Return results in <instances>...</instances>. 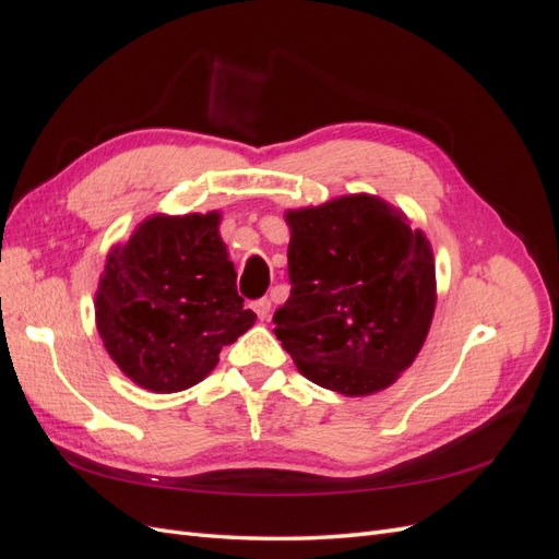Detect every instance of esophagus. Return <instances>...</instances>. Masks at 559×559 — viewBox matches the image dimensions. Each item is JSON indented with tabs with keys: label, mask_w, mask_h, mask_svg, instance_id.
I'll return each mask as SVG.
<instances>
[{
	"label": "esophagus",
	"mask_w": 559,
	"mask_h": 559,
	"mask_svg": "<svg viewBox=\"0 0 559 559\" xmlns=\"http://www.w3.org/2000/svg\"><path fill=\"white\" fill-rule=\"evenodd\" d=\"M251 310L259 314L261 321H265V319L270 317V310H273V302H270L267 298H261V300H257V302H251Z\"/></svg>",
	"instance_id": "obj_1"
}]
</instances>
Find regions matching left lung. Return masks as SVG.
Instances as JSON below:
<instances>
[{
    "instance_id": "obj_1",
    "label": "left lung",
    "mask_w": 559,
    "mask_h": 559,
    "mask_svg": "<svg viewBox=\"0 0 559 559\" xmlns=\"http://www.w3.org/2000/svg\"><path fill=\"white\" fill-rule=\"evenodd\" d=\"M292 296L275 335L310 382L343 396L392 386L425 345L436 261L425 230L386 200L349 193L286 210Z\"/></svg>"
}]
</instances>
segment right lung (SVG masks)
Returning <instances> with one entry per match:
<instances>
[{
    "mask_svg": "<svg viewBox=\"0 0 559 559\" xmlns=\"http://www.w3.org/2000/svg\"><path fill=\"white\" fill-rule=\"evenodd\" d=\"M222 218L218 210L156 212L107 253L95 326L111 361L148 392L175 394L202 382L218 352L257 321L238 296Z\"/></svg>",
    "mask_w": 559,
    "mask_h": 559,
    "instance_id": "add662e5",
    "label": "right lung"
}]
</instances>
